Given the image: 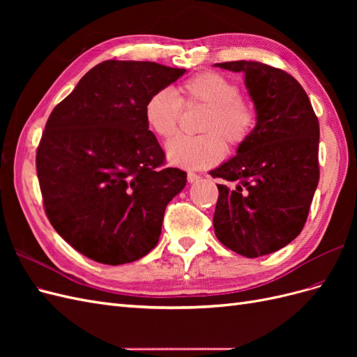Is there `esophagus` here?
<instances>
[{
	"mask_svg": "<svg viewBox=\"0 0 357 357\" xmlns=\"http://www.w3.org/2000/svg\"><path fill=\"white\" fill-rule=\"evenodd\" d=\"M199 180V176L198 174H195V172H188V181L190 183H197Z\"/></svg>",
	"mask_w": 357,
	"mask_h": 357,
	"instance_id": "34e87169",
	"label": "esophagus"
}]
</instances>
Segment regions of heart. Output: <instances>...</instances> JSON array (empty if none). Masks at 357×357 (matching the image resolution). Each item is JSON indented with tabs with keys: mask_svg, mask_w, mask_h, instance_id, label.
Returning <instances> with one entry per match:
<instances>
[{
	"mask_svg": "<svg viewBox=\"0 0 357 357\" xmlns=\"http://www.w3.org/2000/svg\"><path fill=\"white\" fill-rule=\"evenodd\" d=\"M181 104H202L199 135H180L167 144V158L172 165L186 169L211 167L225 156L226 147L240 146L252 135L256 123L253 107L240 96L238 84L219 73H201L183 82L177 95L171 89H159L144 104L147 126L160 138L177 132Z\"/></svg>",
	"mask_w": 357,
	"mask_h": 357,
	"instance_id": "obj_1",
	"label": "heart"
}]
</instances>
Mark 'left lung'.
Listing matches in <instances>:
<instances>
[{"instance_id":"1","label":"left lung","mask_w":357,"mask_h":357,"mask_svg":"<svg viewBox=\"0 0 357 357\" xmlns=\"http://www.w3.org/2000/svg\"><path fill=\"white\" fill-rule=\"evenodd\" d=\"M214 67L244 74L256 126L236 155L210 171L218 185L214 234L245 257L274 253L304 228L319 185L317 116L304 88L283 70L256 61Z\"/></svg>"}]
</instances>
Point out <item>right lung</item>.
Masks as SVG:
<instances>
[{
	"label": "right lung",
	"instance_id": "obj_1",
	"mask_svg": "<svg viewBox=\"0 0 357 357\" xmlns=\"http://www.w3.org/2000/svg\"><path fill=\"white\" fill-rule=\"evenodd\" d=\"M186 73L146 61H104L46 123L37 176L46 214L79 253L105 265L138 261L158 244L167 204L186 172L162 168L144 104Z\"/></svg>",
	"mask_w": 357,
	"mask_h": 357
}]
</instances>
